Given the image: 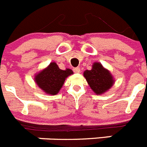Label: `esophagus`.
<instances>
[{
	"mask_svg": "<svg viewBox=\"0 0 147 147\" xmlns=\"http://www.w3.org/2000/svg\"><path fill=\"white\" fill-rule=\"evenodd\" d=\"M74 73H80V67H74Z\"/></svg>",
	"mask_w": 147,
	"mask_h": 147,
	"instance_id": "obj_1",
	"label": "esophagus"
}]
</instances>
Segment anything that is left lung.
Wrapping results in <instances>:
<instances>
[{"label":"left lung","instance_id":"1","mask_svg":"<svg viewBox=\"0 0 147 147\" xmlns=\"http://www.w3.org/2000/svg\"><path fill=\"white\" fill-rule=\"evenodd\" d=\"M84 76L94 93L102 94L113 85V79L107 70L98 62H95L90 71H85Z\"/></svg>","mask_w":147,"mask_h":147}]
</instances>
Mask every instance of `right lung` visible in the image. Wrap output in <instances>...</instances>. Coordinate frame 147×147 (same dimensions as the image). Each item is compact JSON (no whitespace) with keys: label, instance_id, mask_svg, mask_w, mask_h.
<instances>
[{"label":"right lung","instance_id":"1","mask_svg":"<svg viewBox=\"0 0 147 147\" xmlns=\"http://www.w3.org/2000/svg\"><path fill=\"white\" fill-rule=\"evenodd\" d=\"M73 74L72 70L59 69L55 62H51L47 68L35 76V82L46 93L55 95L62 88L66 78Z\"/></svg>","mask_w":147,"mask_h":147}]
</instances>
